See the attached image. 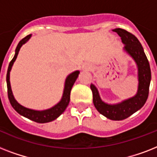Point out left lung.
Instances as JSON below:
<instances>
[{
  "instance_id": "left-lung-1",
  "label": "left lung",
  "mask_w": 157,
  "mask_h": 157,
  "mask_svg": "<svg viewBox=\"0 0 157 157\" xmlns=\"http://www.w3.org/2000/svg\"><path fill=\"white\" fill-rule=\"evenodd\" d=\"M113 32L121 36L122 42L124 44V50L136 62L139 71V88L137 94L121 103L110 105L102 101L95 86L91 85L90 89L93 93L94 105L98 112L110 120L121 121L130 117L146 103L151 82V68L144 48L135 36L121 28H116Z\"/></svg>"
}]
</instances>
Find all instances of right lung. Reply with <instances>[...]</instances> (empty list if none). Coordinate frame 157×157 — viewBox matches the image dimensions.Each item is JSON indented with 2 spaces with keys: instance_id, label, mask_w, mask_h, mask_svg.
<instances>
[{
  "instance_id": "right-lung-1",
  "label": "right lung",
  "mask_w": 157,
  "mask_h": 157,
  "mask_svg": "<svg viewBox=\"0 0 157 157\" xmlns=\"http://www.w3.org/2000/svg\"><path fill=\"white\" fill-rule=\"evenodd\" d=\"M31 37L30 35H28L24 38L19 41V43L17 45L15 50V54L13 56V59L11 60L10 64H9L8 70H7V74H6V82H7V92H8V98L10 100L11 106L13 107V109L15 110L16 112L19 113L20 115L23 117H27L28 119L32 120L33 121L37 122V123H47L50 122L55 120L56 118L60 116L63 112L65 111L67 107L68 106L69 102H70V94H71V90L73 86L75 81L78 77V75L80 73L79 71H76L70 74L66 79L65 81V87H64V91L63 97H62L61 101L59 102L57 105L54 107H51L50 109L45 110V111H35V110L28 109L27 107H24L21 106L18 102L14 99L12 94L10 87V71L11 70V67L13 66V63L15 61L16 58L18 56V51L20 50L21 46L25 44Z\"/></svg>"
}]
</instances>
